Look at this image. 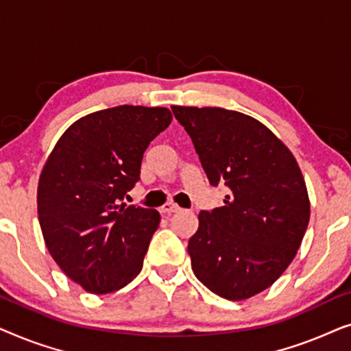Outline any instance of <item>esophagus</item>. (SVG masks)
<instances>
[{"instance_id": "1", "label": "esophagus", "mask_w": 351, "mask_h": 351, "mask_svg": "<svg viewBox=\"0 0 351 351\" xmlns=\"http://www.w3.org/2000/svg\"><path fill=\"white\" fill-rule=\"evenodd\" d=\"M179 210H180V208L177 204H174V203H166L165 206H161V213L166 214V215L179 213Z\"/></svg>"}]
</instances>
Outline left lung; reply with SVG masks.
I'll return each instance as SVG.
<instances>
[{
    "label": "left lung",
    "mask_w": 351,
    "mask_h": 351,
    "mask_svg": "<svg viewBox=\"0 0 351 351\" xmlns=\"http://www.w3.org/2000/svg\"><path fill=\"white\" fill-rule=\"evenodd\" d=\"M223 206L201 210L189 241L195 276L223 299L244 300L289 267L308 227L310 201L295 158L270 129L217 107H171Z\"/></svg>",
    "instance_id": "1"
}]
</instances>
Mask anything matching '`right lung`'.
<instances>
[{
	"label": "right lung",
	"instance_id": "obj_1",
	"mask_svg": "<svg viewBox=\"0 0 351 351\" xmlns=\"http://www.w3.org/2000/svg\"><path fill=\"white\" fill-rule=\"evenodd\" d=\"M172 121L167 108L119 105L80 118L47 158L38 219L47 251L93 294L121 289L142 270L160 213L121 201L141 180L143 152Z\"/></svg>",
	"mask_w": 351,
	"mask_h": 351
}]
</instances>
